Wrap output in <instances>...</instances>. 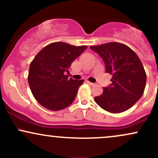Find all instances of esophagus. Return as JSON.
<instances>
[{"label": "esophagus", "mask_w": 158, "mask_h": 158, "mask_svg": "<svg viewBox=\"0 0 158 158\" xmlns=\"http://www.w3.org/2000/svg\"><path fill=\"white\" fill-rule=\"evenodd\" d=\"M88 83L90 85V86H94V85H95V83H92L90 82V81H88Z\"/></svg>", "instance_id": "obj_1"}]
</instances>
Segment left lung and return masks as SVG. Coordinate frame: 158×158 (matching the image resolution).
<instances>
[{"label":"left lung","instance_id":"8db88e82","mask_svg":"<svg viewBox=\"0 0 158 158\" xmlns=\"http://www.w3.org/2000/svg\"><path fill=\"white\" fill-rule=\"evenodd\" d=\"M90 48L102 58L106 73L112 75L111 84L103 88V93L94 101L110 113L129 109L140 99L146 87V74L140 59L131 48L118 42Z\"/></svg>","mask_w":158,"mask_h":158}]
</instances>
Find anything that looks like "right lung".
<instances>
[{
    "label": "right lung",
    "instance_id": "1",
    "mask_svg": "<svg viewBox=\"0 0 158 158\" xmlns=\"http://www.w3.org/2000/svg\"><path fill=\"white\" fill-rule=\"evenodd\" d=\"M87 49L64 42L47 45L30 63L28 82L37 102L51 110L70 106L77 97L83 79L76 80L64 75L71 63Z\"/></svg>",
    "mask_w": 158,
    "mask_h": 158
}]
</instances>
